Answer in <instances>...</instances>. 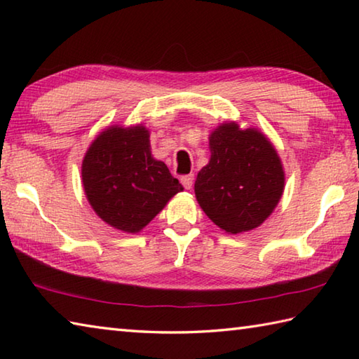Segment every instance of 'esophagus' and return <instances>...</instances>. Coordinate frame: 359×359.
<instances>
[{
	"mask_svg": "<svg viewBox=\"0 0 359 359\" xmlns=\"http://www.w3.org/2000/svg\"><path fill=\"white\" fill-rule=\"evenodd\" d=\"M193 180H194V175H193V174L184 175V177L180 179L182 185H184V188H185V189H191V187H193Z\"/></svg>",
	"mask_w": 359,
	"mask_h": 359,
	"instance_id": "esophagus-1",
	"label": "esophagus"
}]
</instances>
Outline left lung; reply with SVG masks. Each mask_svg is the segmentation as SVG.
Segmentation results:
<instances>
[{"instance_id": "obj_1", "label": "left lung", "mask_w": 359, "mask_h": 359, "mask_svg": "<svg viewBox=\"0 0 359 359\" xmlns=\"http://www.w3.org/2000/svg\"><path fill=\"white\" fill-rule=\"evenodd\" d=\"M210 162L197 174L196 199L228 234L262 225L284 193L285 171L274 144L261 129L225 121L212 129Z\"/></svg>"}]
</instances>
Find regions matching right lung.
Here are the masks:
<instances>
[{
	"mask_svg": "<svg viewBox=\"0 0 359 359\" xmlns=\"http://www.w3.org/2000/svg\"><path fill=\"white\" fill-rule=\"evenodd\" d=\"M81 182L95 215L128 234L140 233L184 191L162 160L152 157L149 129L142 123L103 129L83 157Z\"/></svg>",
	"mask_w": 359,
	"mask_h": 359,
	"instance_id": "right-lung-1",
	"label": "right lung"
}]
</instances>
